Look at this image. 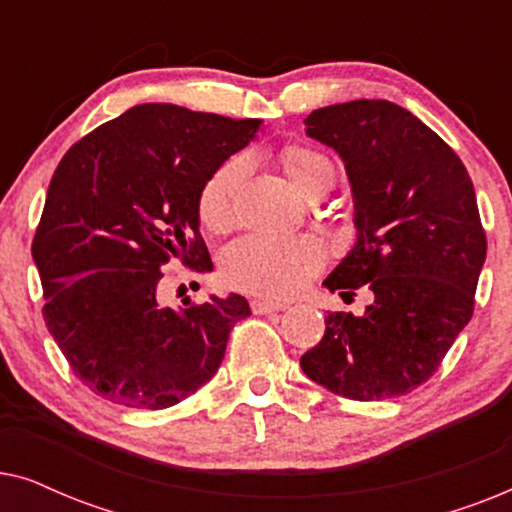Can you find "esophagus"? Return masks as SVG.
I'll return each mask as SVG.
<instances>
[{"instance_id":"obj_1","label":"esophagus","mask_w":512,"mask_h":512,"mask_svg":"<svg viewBox=\"0 0 512 512\" xmlns=\"http://www.w3.org/2000/svg\"><path fill=\"white\" fill-rule=\"evenodd\" d=\"M282 310H286L284 303H272V300H261V298L251 300V312L254 314H270V312H282Z\"/></svg>"}]
</instances>
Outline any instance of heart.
Segmentation results:
<instances>
[{
    "label": "heart",
    "mask_w": 512,
    "mask_h": 512,
    "mask_svg": "<svg viewBox=\"0 0 512 512\" xmlns=\"http://www.w3.org/2000/svg\"><path fill=\"white\" fill-rule=\"evenodd\" d=\"M279 165L300 193L324 195L335 184L338 170L324 153L310 146L289 144L279 151ZM249 163L233 156L216 167L198 193V219L214 233L233 228L237 219V195L247 179ZM326 254L312 235H244L223 251L221 272L226 282L244 293L284 300L303 291L307 282L324 268Z\"/></svg>",
    "instance_id": "obj_1"
}]
</instances>
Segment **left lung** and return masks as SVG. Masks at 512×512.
<instances>
[{"instance_id": "obj_1", "label": "left lung", "mask_w": 512, "mask_h": 512, "mask_svg": "<svg viewBox=\"0 0 512 512\" xmlns=\"http://www.w3.org/2000/svg\"><path fill=\"white\" fill-rule=\"evenodd\" d=\"M307 135L333 146L352 181L359 240L326 286H368L361 317L331 312L303 373L352 401H384L436 373L473 317L487 256L473 181L464 163L417 116L387 100L312 111Z\"/></svg>"}]
</instances>
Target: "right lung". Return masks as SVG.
<instances>
[{
    "instance_id": "obj_1",
    "label": "right lung",
    "mask_w": 512,
    "mask_h": 512,
    "mask_svg": "<svg viewBox=\"0 0 512 512\" xmlns=\"http://www.w3.org/2000/svg\"><path fill=\"white\" fill-rule=\"evenodd\" d=\"M258 125L139 104L62 156L32 258L48 331L97 396L165 410L219 370L230 331L251 314L247 300L230 293L172 310L158 305V284L172 261L212 270L198 230L200 186Z\"/></svg>"
}]
</instances>
